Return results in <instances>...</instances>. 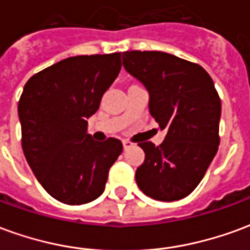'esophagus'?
<instances>
[{
    "mask_svg": "<svg viewBox=\"0 0 250 250\" xmlns=\"http://www.w3.org/2000/svg\"><path fill=\"white\" fill-rule=\"evenodd\" d=\"M132 146V143H131V142H128V141H123V148H125V150H127V148H130V147Z\"/></svg>",
    "mask_w": 250,
    "mask_h": 250,
    "instance_id": "esophagus-1",
    "label": "esophagus"
}]
</instances>
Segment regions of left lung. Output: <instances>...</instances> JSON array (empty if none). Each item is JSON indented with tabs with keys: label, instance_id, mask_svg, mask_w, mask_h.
Segmentation results:
<instances>
[{
	"label": "left lung",
	"instance_id": "obj_1",
	"mask_svg": "<svg viewBox=\"0 0 250 250\" xmlns=\"http://www.w3.org/2000/svg\"><path fill=\"white\" fill-rule=\"evenodd\" d=\"M123 66L148 92V111L162 145L141 142L145 161L135 179L158 201H178L197 188L220 145L221 100L209 73L198 64L157 51L123 52Z\"/></svg>",
	"mask_w": 250,
	"mask_h": 250
}]
</instances>
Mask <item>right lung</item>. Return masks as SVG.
I'll list each match as a JSON object with an SVG mask.
<instances>
[{
	"mask_svg": "<svg viewBox=\"0 0 250 250\" xmlns=\"http://www.w3.org/2000/svg\"><path fill=\"white\" fill-rule=\"evenodd\" d=\"M122 68L120 53L68 57L26 82L19 102L22 150L37 181L66 205L100 197L119 139L93 141L88 119Z\"/></svg>",
	"mask_w": 250,
	"mask_h": 250,
	"instance_id": "add662e5",
	"label": "right lung"
}]
</instances>
